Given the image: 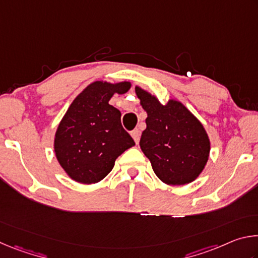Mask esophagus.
I'll use <instances>...</instances> for the list:
<instances>
[{
  "instance_id": "esophagus-1",
  "label": "esophagus",
  "mask_w": 258,
  "mask_h": 258,
  "mask_svg": "<svg viewBox=\"0 0 258 258\" xmlns=\"http://www.w3.org/2000/svg\"><path fill=\"white\" fill-rule=\"evenodd\" d=\"M131 135H132V138L134 139V141L137 145H139V141H140V131L138 128H135L132 131V133H131Z\"/></svg>"
}]
</instances>
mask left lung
<instances>
[{
    "label": "left lung",
    "mask_w": 258,
    "mask_h": 258,
    "mask_svg": "<svg viewBox=\"0 0 258 258\" xmlns=\"http://www.w3.org/2000/svg\"><path fill=\"white\" fill-rule=\"evenodd\" d=\"M135 93L148 113L140 147L156 175L169 185L195 181L203 172L211 150L202 123L175 100L163 106L156 97L138 86Z\"/></svg>",
    "instance_id": "left-lung-1"
}]
</instances>
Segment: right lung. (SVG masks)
<instances>
[{"label": "right lung", "instance_id": "1", "mask_svg": "<svg viewBox=\"0 0 258 258\" xmlns=\"http://www.w3.org/2000/svg\"><path fill=\"white\" fill-rule=\"evenodd\" d=\"M131 83L94 82L74 100L55 133L54 151L61 167L76 182L91 184L106 177L115 160L134 140L120 121V111L109 104Z\"/></svg>", "mask_w": 258, "mask_h": 258}]
</instances>
